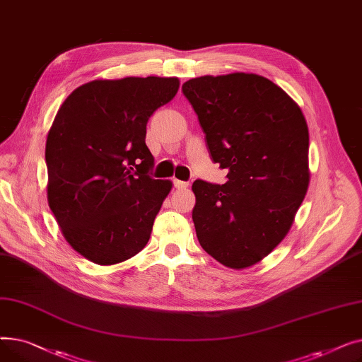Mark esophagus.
Instances as JSON below:
<instances>
[{"mask_svg": "<svg viewBox=\"0 0 362 362\" xmlns=\"http://www.w3.org/2000/svg\"><path fill=\"white\" fill-rule=\"evenodd\" d=\"M173 183H175V187H177V189H186V187L189 186V183H187V182L177 180V179H175V180H173Z\"/></svg>", "mask_w": 362, "mask_h": 362, "instance_id": "1", "label": "esophagus"}]
</instances>
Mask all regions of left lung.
I'll use <instances>...</instances> for the list:
<instances>
[{"label": "left lung", "instance_id": "left-lung-1", "mask_svg": "<svg viewBox=\"0 0 362 362\" xmlns=\"http://www.w3.org/2000/svg\"><path fill=\"white\" fill-rule=\"evenodd\" d=\"M182 90L211 160L227 170L224 185H192L198 240L226 267H251L288 235L305 198V117L286 92L254 73L201 76Z\"/></svg>", "mask_w": 362, "mask_h": 362}]
</instances>
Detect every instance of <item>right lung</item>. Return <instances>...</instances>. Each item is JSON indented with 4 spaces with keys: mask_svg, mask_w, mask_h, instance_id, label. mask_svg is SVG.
Returning <instances> with one entry per match:
<instances>
[{
    "mask_svg": "<svg viewBox=\"0 0 362 362\" xmlns=\"http://www.w3.org/2000/svg\"><path fill=\"white\" fill-rule=\"evenodd\" d=\"M177 78L92 81L76 88L48 132V204L74 251L100 265L145 248L170 180L149 176L145 136L157 108L175 98Z\"/></svg>",
    "mask_w": 362,
    "mask_h": 362,
    "instance_id": "1",
    "label": "right lung"
}]
</instances>
